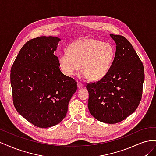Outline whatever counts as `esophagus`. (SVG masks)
Instances as JSON below:
<instances>
[{
	"label": "esophagus",
	"mask_w": 156,
	"mask_h": 156,
	"mask_svg": "<svg viewBox=\"0 0 156 156\" xmlns=\"http://www.w3.org/2000/svg\"><path fill=\"white\" fill-rule=\"evenodd\" d=\"M84 86H83V84H82V83H77V87H78V88H83Z\"/></svg>",
	"instance_id": "34e87169"
}]
</instances>
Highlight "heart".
Returning <instances> with one entry per match:
<instances>
[{
  "label": "heart",
  "instance_id": "heart-1",
  "mask_svg": "<svg viewBox=\"0 0 156 156\" xmlns=\"http://www.w3.org/2000/svg\"><path fill=\"white\" fill-rule=\"evenodd\" d=\"M115 55V48L110 43L84 37L69 45L68 53L58 56V64L66 76H73L81 67L80 79L98 81L108 72Z\"/></svg>",
  "mask_w": 156,
  "mask_h": 156
}]
</instances>
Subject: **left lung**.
Here are the masks:
<instances>
[{
	"label": "left lung",
	"instance_id": "obj_1",
	"mask_svg": "<svg viewBox=\"0 0 156 156\" xmlns=\"http://www.w3.org/2000/svg\"><path fill=\"white\" fill-rule=\"evenodd\" d=\"M116 53L109 71L96 83H89L88 107L98 120L116 124L135 112L143 94V64L130 42L120 35L110 34Z\"/></svg>",
	"mask_w": 156,
	"mask_h": 156
}]
</instances>
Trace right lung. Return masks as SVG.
<instances>
[{"mask_svg": "<svg viewBox=\"0 0 156 156\" xmlns=\"http://www.w3.org/2000/svg\"><path fill=\"white\" fill-rule=\"evenodd\" d=\"M60 39L40 36L23 46L11 68L13 102L17 111L41 128L59 124L66 115L77 82L60 70L55 55Z\"/></svg>", "mask_w": 156, "mask_h": 156, "instance_id": "add662e5", "label": "right lung"}]
</instances>
